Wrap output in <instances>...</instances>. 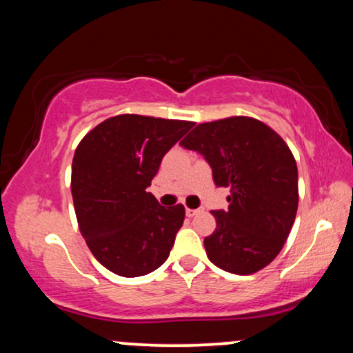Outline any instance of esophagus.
Listing matches in <instances>:
<instances>
[{
  "label": "esophagus",
  "instance_id": "esophagus-1",
  "mask_svg": "<svg viewBox=\"0 0 353 353\" xmlns=\"http://www.w3.org/2000/svg\"><path fill=\"white\" fill-rule=\"evenodd\" d=\"M199 212H202V209H185V216H188V217L197 216Z\"/></svg>",
  "mask_w": 353,
  "mask_h": 353
}]
</instances>
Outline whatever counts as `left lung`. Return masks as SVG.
Instances as JSON below:
<instances>
[{
  "instance_id": "obj_1",
  "label": "left lung",
  "mask_w": 353,
  "mask_h": 353,
  "mask_svg": "<svg viewBox=\"0 0 353 353\" xmlns=\"http://www.w3.org/2000/svg\"><path fill=\"white\" fill-rule=\"evenodd\" d=\"M181 145L199 152L217 188H229L228 210H212L217 228L204 239L219 269L249 275L281 252L299 205L297 164L289 145L254 117L196 125Z\"/></svg>"
}]
</instances>
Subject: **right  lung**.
I'll return each mask as SVG.
<instances>
[{"mask_svg": "<svg viewBox=\"0 0 353 353\" xmlns=\"http://www.w3.org/2000/svg\"><path fill=\"white\" fill-rule=\"evenodd\" d=\"M189 121L119 114L83 137L72 159L71 192L79 230L108 270L139 277L169 257L184 205H159L148 192L164 154Z\"/></svg>", "mask_w": 353, "mask_h": 353, "instance_id": "1", "label": "right lung"}]
</instances>
